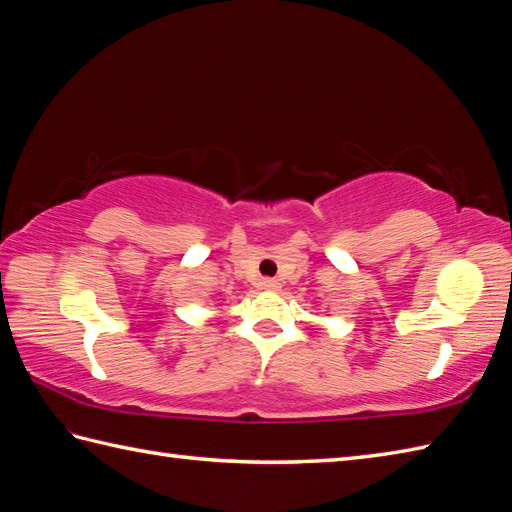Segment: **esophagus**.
<instances>
[{"mask_svg":"<svg viewBox=\"0 0 512 512\" xmlns=\"http://www.w3.org/2000/svg\"><path fill=\"white\" fill-rule=\"evenodd\" d=\"M259 286H262V290H268V292H277L281 288L277 279H262V281H259Z\"/></svg>","mask_w":512,"mask_h":512,"instance_id":"34e87169","label":"esophagus"}]
</instances>
